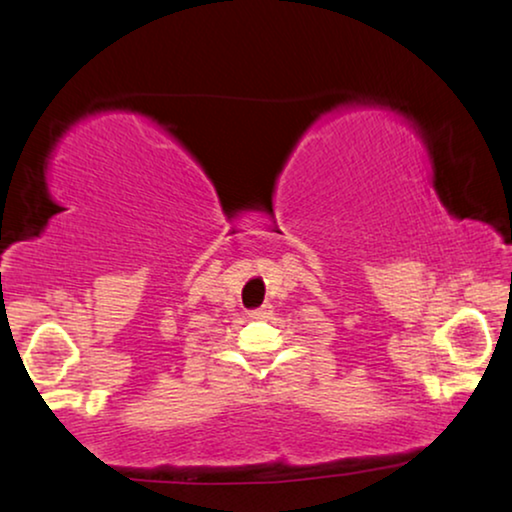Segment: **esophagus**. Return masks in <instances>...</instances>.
<instances>
[{
    "label": "esophagus",
    "instance_id": "obj_1",
    "mask_svg": "<svg viewBox=\"0 0 512 512\" xmlns=\"http://www.w3.org/2000/svg\"><path fill=\"white\" fill-rule=\"evenodd\" d=\"M270 314H272V307L263 305V307H258V310H251L249 317L251 319H270Z\"/></svg>",
    "mask_w": 512,
    "mask_h": 512
}]
</instances>
